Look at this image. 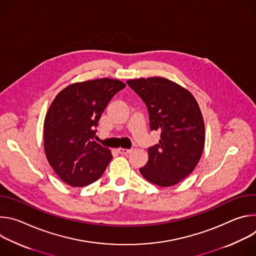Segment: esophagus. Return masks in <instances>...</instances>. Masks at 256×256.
<instances>
[{"label":"esophagus","instance_id":"esophagus-1","mask_svg":"<svg viewBox=\"0 0 256 256\" xmlns=\"http://www.w3.org/2000/svg\"><path fill=\"white\" fill-rule=\"evenodd\" d=\"M118 153H120L122 155H126V154H130L132 150V149H126V148H118Z\"/></svg>","mask_w":256,"mask_h":256}]
</instances>
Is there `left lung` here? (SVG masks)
<instances>
[{
  "mask_svg": "<svg viewBox=\"0 0 256 256\" xmlns=\"http://www.w3.org/2000/svg\"><path fill=\"white\" fill-rule=\"evenodd\" d=\"M147 105L151 130H161L159 144L148 149L149 160L140 168L153 184H177L196 167L204 147V122L194 96L184 87L163 78L126 81Z\"/></svg>",
  "mask_w": 256,
  "mask_h": 256,
  "instance_id": "1",
  "label": "left lung"
}]
</instances>
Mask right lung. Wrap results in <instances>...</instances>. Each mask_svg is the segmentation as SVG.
<instances>
[{
  "label": "right lung",
  "instance_id": "add662e5",
  "mask_svg": "<svg viewBox=\"0 0 256 256\" xmlns=\"http://www.w3.org/2000/svg\"><path fill=\"white\" fill-rule=\"evenodd\" d=\"M124 87L116 79L88 80L66 86L52 100L44 124V153L64 184H92L112 159L110 150L94 140V128L108 102Z\"/></svg>",
  "mask_w": 256,
  "mask_h": 256
}]
</instances>
